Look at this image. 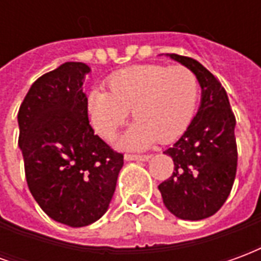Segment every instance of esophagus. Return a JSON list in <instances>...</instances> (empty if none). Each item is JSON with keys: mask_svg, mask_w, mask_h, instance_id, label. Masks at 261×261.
<instances>
[{"mask_svg": "<svg viewBox=\"0 0 261 261\" xmlns=\"http://www.w3.org/2000/svg\"><path fill=\"white\" fill-rule=\"evenodd\" d=\"M149 158H151L149 155H130V153L124 155L125 161H138V162H145V161H148Z\"/></svg>", "mask_w": 261, "mask_h": 261, "instance_id": "1", "label": "esophagus"}]
</instances>
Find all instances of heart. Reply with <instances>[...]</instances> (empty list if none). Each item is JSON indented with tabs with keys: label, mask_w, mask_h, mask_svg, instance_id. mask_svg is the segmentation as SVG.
Wrapping results in <instances>:
<instances>
[{
	"label": "heart",
	"mask_w": 261,
	"mask_h": 261,
	"mask_svg": "<svg viewBox=\"0 0 261 261\" xmlns=\"http://www.w3.org/2000/svg\"><path fill=\"white\" fill-rule=\"evenodd\" d=\"M109 92L93 89L86 110L92 127L112 140L131 110L136 123L117 140L123 149H141L169 142L190 124L197 100L198 80L185 65L144 64L120 69L108 78Z\"/></svg>",
	"instance_id": "1"
}]
</instances>
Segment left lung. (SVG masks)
<instances>
[{"mask_svg": "<svg viewBox=\"0 0 261 261\" xmlns=\"http://www.w3.org/2000/svg\"><path fill=\"white\" fill-rule=\"evenodd\" d=\"M166 56L194 72L201 100L183 136L164 152L173 159L175 169L158 189L165 207L175 217L200 221L224 205L233 186L236 120L221 82L204 65L185 56Z\"/></svg>", "mask_w": 261, "mask_h": 261, "instance_id": "8db88e82", "label": "left lung"}]
</instances>
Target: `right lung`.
Returning <instances> with one entry per match:
<instances>
[{"label":"right lung","instance_id":"right-lung-1","mask_svg":"<svg viewBox=\"0 0 261 261\" xmlns=\"http://www.w3.org/2000/svg\"><path fill=\"white\" fill-rule=\"evenodd\" d=\"M89 72L84 63H64L42 75L18 113L32 196L50 218L72 228L102 218L124 164L89 124L82 88Z\"/></svg>","mask_w":261,"mask_h":261}]
</instances>
